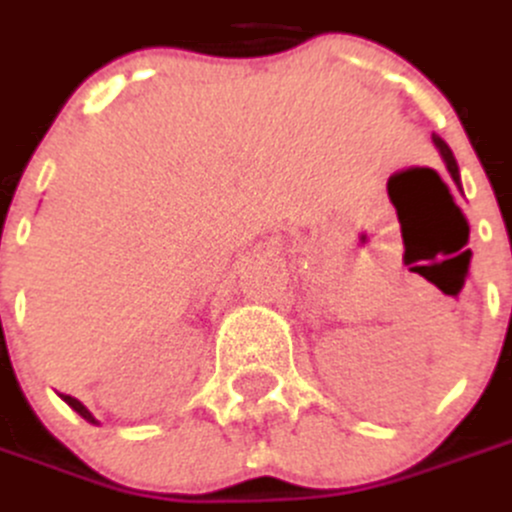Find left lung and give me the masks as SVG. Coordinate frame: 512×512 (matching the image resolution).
I'll return each mask as SVG.
<instances>
[{
  "label": "left lung",
  "mask_w": 512,
  "mask_h": 512,
  "mask_svg": "<svg viewBox=\"0 0 512 512\" xmlns=\"http://www.w3.org/2000/svg\"><path fill=\"white\" fill-rule=\"evenodd\" d=\"M434 145L440 148V154H443V163H446V168H449V174H452V180H460V174H457V163H455V154L449 151V145L440 139V136H434Z\"/></svg>",
  "instance_id": "8db88e82"
}]
</instances>
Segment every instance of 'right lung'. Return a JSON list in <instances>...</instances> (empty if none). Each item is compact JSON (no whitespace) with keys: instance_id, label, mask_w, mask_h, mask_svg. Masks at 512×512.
Masks as SVG:
<instances>
[{"instance_id":"1","label":"right lung","mask_w":512,"mask_h":512,"mask_svg":"<svg viewBox=\"0 0 512 512\" xmlns=\"http://www.w3.org/2000/svg\"><path fill=\"white\" fill-rule=\"evenodd\" d=\"M63 402H66V405H69L72 411H78V414H81V417H84L87 422H95V417H92L90 411H87V408H84V405H81V402H78L75 396H63Z\"/></svg>"}]
</instances>
